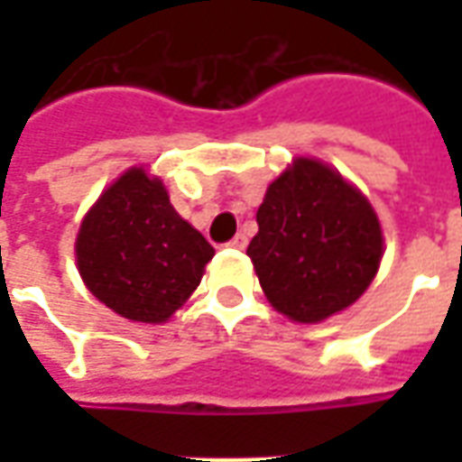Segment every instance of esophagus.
<instances>
[{"mask_svg":"<svg viewBox=\"0 0 462 462\" xmlns=\"http://www.w3.org/2000/svg\"><path fill=\"white\" fill-rule=\"evenodd\" d=\"M227 245H230V247H235V250H245V247H247V237H245L242 232H237V235H235V237L227 242Z\"/></svg>","mask_w":462,"mask_h":462,"instance_id":"obj_1","label":"esophagus"}]
</instances>
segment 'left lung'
Instances as JSON below:
<instances>
[{
  "label": "left lung",
  "instance_id": "8db88e82",
  "mask_svg": "<svg viewBox=\"0 0 462 462\" xmlns=\"http://www.w3.org/2000/svg\"><path fill=\"white\" fill-rule=\"evenodd\" d=\"M250 254L270 304L291 321L317 324L368 290L383 257L371 202L327 162L297 158L272 182Z\"/></svg>",
  "mask_w": 462,
  "mask_h": 462
}]
</instances>
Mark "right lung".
I'll return each instance as SVG.
<instances>
[{
    "label": "right lung",
    "mask_w": 462,
    "mask_h": 462,
    "mask_svg": "<svg viewBox=\"0 0 462 462\" xmlns=\"http://www.w3.org/2000/svg\"><path fill=\"white\" fill-rule=\"evenodd\" d=\"M212 245L171 205L161 178L143 168L111 182L76 235L81 280L108 310L162 324L198 290Z\"/></svg>",
    "instance_id": "right-lung-1"
}]
</instances>
